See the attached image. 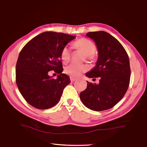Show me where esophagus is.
<instances>
[{"mask_svg": "<svg viewBox=\"0 0 147 147\" xmlns=\"http://www.w3.org/2000/svg\"><path fill=\"white\" fill-rule=\"evenodd\" d=\"M76 80V78H74L72 77V76L70 77V80H71V82H74V81H75Z\"/></svg>", "mask_w": 147, "mask_h": 147, "instance_id": "34e87169", "label": "esophagus"}]
</instances>
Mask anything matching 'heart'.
<instances>
[{
  "instance_id": "b5f03b06",
  "label": "heart",
  "mask_w": 147,
  "mask_h": 147,
  "mask_svg": "<svg viewBox=\"0 0 147 147\" xmlns=\"http://www.w3.org/2000/svg\"><path fill=\"white\" fill-rule=\"evenodd\" d=\"M75 49H78L86 55L87 59L93 58V55L96 52V46L93 42L87 38H82L76 41L73 43ZM71 50L68 46L63 48L60 53V57L64 63H67L70 59ZM88 69L86 65H76L71 64L65 68V71L72 77H78Z\"/></svg>"
}]
</instances>
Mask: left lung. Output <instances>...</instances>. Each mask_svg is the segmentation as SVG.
Returning <instances> with one entry per match:
<instances>
[{
    "mask_svg": "<svg viewBox=\"0 0 147 147\" xmlns=\"http://www.w3.org/2000/svg\"><path fill=\"white\" fill-rule=\"evenodd\" d=\"M86 36L95 42L98 58L95 67L86 76L93 79L100 77V80L98 84L87 81V88L80 93V100L92 111L109 109L121 100L128 88V55L120 42L106 32H88Z\"/></svg>",
    "mask_w": 147,
    "mask_h": 147,
    "instance_id": "obj_1",
    "label": "left lung"
}]
</instances>
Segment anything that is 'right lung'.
<instances>
[{
  "mask_svg": "<svg viewBox=\"0 0 147 147\" xmlns=\"http://www.w3.org/2000/svg\"><path fill=\"white\" fill-rule=\"evenodd\" d=\"M73 35L45 32L32 38L19 54L16 66V82L26 101L38 109L54 107L60 101L65 87L71 81L62 73L60 53L75 39ZM54 70L56 80L48 73Z\"/></svg>",
  "mask_w": 147,
  "mask_h": 147,
  "instance_id": "1",
  "label": "right lung"
}]
</instances>
